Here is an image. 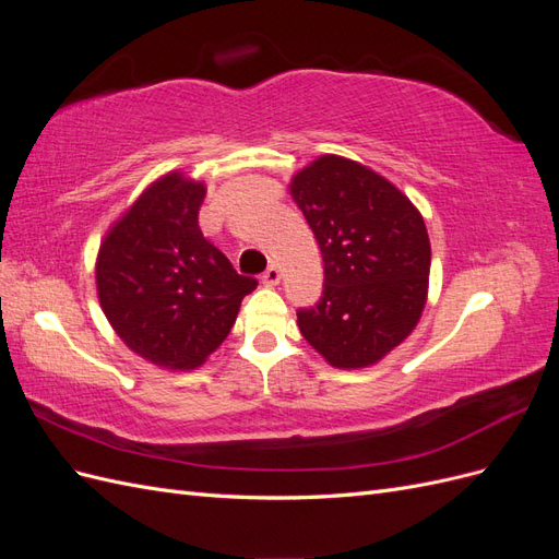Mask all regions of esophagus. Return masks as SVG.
<instances>
[{
    "mask_svg": "<svg viewBox=\"0 0 559 559\" xmlns=\"http://www.w3.org/2000/svg\"><path fill=\"white\" fill-rule=\"evenodd\" d=\"M280 280H282V270H280V265H277V263H270V265H267V270L263 273V277H261V282H263L265 286H277V284H280Z\"/></svg>",
    "mask_w": 559,
    "mask_h": 559,
    "instance_id": "esophagus-1",
    "label": "esophagus"
}]
</instances>
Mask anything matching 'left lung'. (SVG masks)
Here are the masks:
<instances>
[{
    "label": "left lung",
    "instance_id": "1",
    "mask_svg": "<svg viewBox=\"0 0 559 559\" xmlns=\"http://www.w3.org/2000/svg\"><path fill=\"white\" fill-rule=\"evenodd\" d=\"M292 195L324 259V292L298 310L300 333L335 368L373 366L411 335L425 310V218L394 183L341 156L300 170Z\"/></svg>",
    "mask_w": 559,
    "mask_h": 559
}]
</instances>
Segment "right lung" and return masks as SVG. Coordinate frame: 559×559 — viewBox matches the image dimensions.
Here are the masks:
<instances>
[{
	"label": "right lung",
	"mask_w": 559,
	"mask_h": 559,
	"mask_svg": "<svg viewBox=\"0 0 559 559\" xmlns=\"http://www.w3.org/2000/svg\"><path fill=\"white\" fill-rule=\"evenodd\" d=\"M205 183L170 173L154 181L99 245L97 296L118 337L142 359L191 370L226 341L257 280L205 240Z\"/></svg>",
	"instance_id": "add662e5"
}]
</instances>
